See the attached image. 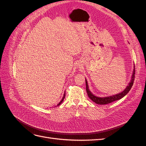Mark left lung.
<instances>
[{"mask_svg": "<svg viewBox=\"0 0 146 146\" xmlns=\"http://www.w3.org/2000/svg\"><path fill=\"white\" fill-rule=\"evenodd\" d=\"M135 64H134V69L133 70V73H132V76L131 77V80L130 82L128 84V85L127 87L125 88V90L121 92H119V93H117L116 94L112 95V96H106V97H98L94 95L92 93L91 91L89 89V86H88V82L86 78H85V82H86V90L87 92L88 96L89 98L95 102L97 104H99V105H105V104H108L110 103H111L114 101H116L117 100H119L123 98L128 92L130 91L131 90V88L133 85V82L135 80Z\"/></svg>", "mask_w": 146, "mask_h": 146, "instance_id": "8db88e82", "label": "left lung"}]
</instances>
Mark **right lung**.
<instances>
[{"label": "right lung", "instance_id": "obj_1", "mask_svg": "<svg viewBox=\"0 0 146 146\" xmlns=\"http://www.w3.org/2000/svg\"><path fill=\"white\" fill-rule=\"evenodd\" d=\"M65 91H64V94H63V98H62V99H61V100H60V102L58 104H57V105L56 106H59L61 103H62L63 102V100H64V98H65Z\"/></svg>", "mask_w": 146, "mask_h": 146}]
</instances>
